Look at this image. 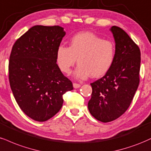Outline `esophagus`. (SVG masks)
<instances>
[{"label": "esophagus", "instance_id": "obj_1", "mask_svg": "<svg viewBox=\"0 0 151 151\" xmlns=\"http://www.w3.org/2000/svg\"><path fill=\"white\" fill-rule=\"evenodd\" d=\"M73 86L74 88H78L81 87V85L78 84V83H74L73 84Z\"/></svg>", "mask_w": 151, "mask_h": 151}]
</instances>
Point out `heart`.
<instances>
[{"label": "heart", "instance_id": "heart-1", "mask_svg": "<svg viewBox=\"0 0 151 151\" xmlns=\"http://www.w3.org/2000/svg\"><path fill=\"white\" fill-rule=\"evenodd\" d=\"M115 46L112 42L103 40L90 32L73 35L69 47L60 45L56 51V61L62 72L69 74L77 58L78 65L74 76L86 79L91 76L98 78L107 73L115 58Z\"/></svg>", "mask_w": 151, "mask_h": 151}]
</instances>
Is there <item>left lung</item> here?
Wrapping results in <instances>:
<instances>
[{
    "mask_svg": "<svg viewBox=\"0 0 151 151\" xmlns=\"http://www.w3.org/2000/svg\"><path fill=\"white\" fill-rule=\"evenodd\" d=\"M115 42V58L110 70L91 83L88 104L90 114L102 122H109L127 110L139 84L141 51L124 30L110 28Z\"/></svg>",
    "mask_w": 151,
    "mask_h": 151,
    "instance_id": "8db88e82",
    "label": "left lung"
}]
</instances>
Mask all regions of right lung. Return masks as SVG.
Instances as JSON below:
<instances>
[{"label":"right lung","mask_w":151,"mask_h":151,"mask_svg":"<svg viewBox=\"0 0 151 151\" xmlns=\"http://www.w3.org/2000/svg\"><path fill=\"white\" fill-rule=\"evenodd\" d=\"M65 32L60 26L35 25L15 42L9 61V81L23 112L37 122L54 116L63 95L73 89L56 61V51Z\"/></svg>","instance_id":"add662e5"}]
</instances>
